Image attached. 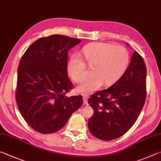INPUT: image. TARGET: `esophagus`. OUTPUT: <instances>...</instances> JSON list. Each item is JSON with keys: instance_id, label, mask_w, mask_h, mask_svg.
Returning a JSON list of instances; mask_svg holds the SVG:
<instances>
[{"instance_id": "obj_1", "label": "esophagus", "mask_w": 161, "mask_h": 161, "mask_svg": "<svg viewBox=\"0 0 161 161\" xmlns=\"http://www.w3.org/2000/svg\"><path fill=\"white\" fill-rule=\"evenodd\" d=\"M88 98L89 96L86 94H83V101L84 104H87V102H88Z\"/></svg>"}]
</instances>
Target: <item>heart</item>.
<instances>
[{
  "mask_svg": "<svg viewBox=\"0 0 161 161\" xmlns=\"http://www.w3.org/2000/svg\"><path fill=\"white\" fill-rule=\"evenodd\" d=\"M82 53L90 67L92 77L77 86L81 93H91L103 85L113 84L123 74L129 63V53L121 46L96 42L84 46ZM69 75L76 82L82 81L86 75L85 63L80 55H72L68 64Z\"/></svg>",
  "mask_w": 161,
  "mask_h": 161,
  "instance_id": "heart-1",
  "label": "heart"
}]
</instances>
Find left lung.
<instances>
[{"mask_svg":"<svg viewBox=\"0 0 161 161\" xmlns=\"http://www.w3.org/2000/svg\"><path fill=\"white\" fill-rule=\"evenodd\" d=\"M146 89L147 68L135 51L122 77L109 88L96 92L89 98L93 109L88 122L90 132L104 141L123 135L132 127L144 107Z\"/></svg>","mask_w":161,"mask_h":161,"instance_id":"obj_1","label":"left lung"}]
</instances>
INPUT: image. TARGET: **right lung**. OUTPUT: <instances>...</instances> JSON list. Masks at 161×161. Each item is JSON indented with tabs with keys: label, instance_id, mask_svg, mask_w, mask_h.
Segmentation results:
<instances>
[{
	"label": "right lung",
	"instance_id": "right-lung-1",
	"mask_svg": "<svg viewBox=\"0 0 161 161\" xmlns=\"http://www.w3.org/2000/svg\"><path fill=\"white\" fill-rule=\"evenodd\" d=\"M81 42L59 34L41 38L20 60L16 102L23 118L38 132L62 129L83 103L81 95L65 96L72 88L67 71L68 51Z\"/></svg>",
	"mask_w": 161,
	"mask_h": 161
}]
</instances>
